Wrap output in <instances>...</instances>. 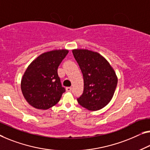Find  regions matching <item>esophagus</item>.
Instances as JSON below:
<instances>
[{
  "instance_id": "34e87169",
  "label": "esophagus",
  "mask_w": 150,
  "mask_h": 150,
  "mask_svg": "<svg viewBox=\"0 0 150 150\" xmlns=\"http://www.w3.org/2000/svg\"><path fill=\"white\" fill-rule=\"evenodd\" d=\"M66 90L67 92H70L71 91H72V87H66Z\"/></svg>"
}]
</instances>
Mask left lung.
I'll return each instance as SVG.
<instances>
[{"label": "left lung", "instance_id": "1", "mask_svg": "<svg viewBox=\"0 0 150 150\" xmlns=\"http://www.w3.org/2000/svg\"><path fill=\"white\" fill-rule=\"evenodd\" d=\"M84 78V91L78 103L89 110H98L108 105L115 93L117 77L105 57L88 50H72Z\"/></svg>", "mask_w": 150, "mask_h": 150}]
</instances>
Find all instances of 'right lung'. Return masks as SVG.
I'll return each instance as SVG.
<instances>
[{"label":"right lung","mask_w":150,"mask_h":150,"mask_svg":"<svg viewBox=\"0 0 150 150\" xmlns=\"http://www.w3.org/2000/svg\"><path fill=\"white\" fill-rule=\"evenodd\" d=\"M68 50H53L38 56L31 62L21 80L23 94L30 105L48 109L56 105L66 91L57 74V68Z\"/></svg>","instance_id":"add662e5"}]
</instances>
